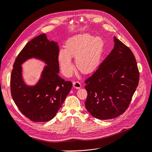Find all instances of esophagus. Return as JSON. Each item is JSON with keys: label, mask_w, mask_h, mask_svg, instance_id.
<instances>
[{"label": "esophagus", "mask_w": 152, "mask_h": 152, "mask_svg": "<svg viewBox=\"0 0 152 152\" xmlns=\"http://www.w3.org/2000/svg\"><path fill=\"white\" fill-rule=\"evenodd\" d=\"M73 88H75L76 89H80L81 88V83L78 81L73 82Z\"/></svg>", "instance_id": "esophagus-1"}]
</instances>
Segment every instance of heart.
I'll return each instance as SVG.
<instances>
[{"label": "heart", "mask_w": 152, "mask_h": 152, "mask_svg": "<svg viewBox=\"0 0 152 152\" xmlns=\"http://www.w3.org/2000/svg\"><path fill=\"white\" fill-rule=\"evenodd\" d=\"M103 42L98 37L89 34H83L70 38L61 50L58 61L62 72L70 76L73 71L71 58H75L77 69L84 75L91 74L99 65L103 53Z\"/></svg>", "instance_id": "1"}]
</instances>
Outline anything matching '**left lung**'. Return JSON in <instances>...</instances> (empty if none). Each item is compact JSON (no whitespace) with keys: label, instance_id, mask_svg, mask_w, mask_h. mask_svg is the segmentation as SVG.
I'll list each match as a JSON object with an SVG mask.
<instances>
[{"label":"left lung","instance_id":"obj_1","mask_svg":"<svg viewBox=\"0 0 152 152\" xmlns=\"http://www.w3.org/2000/svg\"><path fill=\"white\" fill-rule=\"evenodd\" d=\"M115 46L94 74L85 81V107L93 117L110 120L128 108L139 82V71L132 50L114 37Z\"/></svg>","mask_w":152,"mask_h":152}]
</instances>
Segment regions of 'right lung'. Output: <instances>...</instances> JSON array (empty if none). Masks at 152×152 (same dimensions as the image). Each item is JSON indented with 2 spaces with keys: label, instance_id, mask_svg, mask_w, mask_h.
I'll list each match as a JSON object with an SVG mask.
<instances>
[{
  "label": "right lung",
  "instance_id": "1",
  "mask_svg": "<svg viewBox=\"0 0 152 152\" xmlns=\"http://www.w3.org/2000/svg\"><path fill=\"white\" fill-rule=\"evenodd\" d=\"M58 42L48 40L42 34L27 43L17 56L10 76V91L21 113L34 122L52 120L62 107L72 84L58 75L59 66ZM36 58L47 64L34 86L23 80L21 65L27 59Z\"/></svg>",
  "mask_w": 152,
  "mask_h": 152
}]
</instances>
